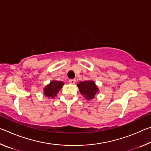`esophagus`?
<instances>
[{"instance_id":"34e87169","label":"esophagus","mask_w":151,"mask_h":151,"mask_svg":"<svg viewBox=\"0 0 151 151\" xmlns=\"http://www.w3.org/2000/svg\"><path fill=\"white\" fill-rule=\"evenodd\" d=\"M68 83L71 84V85H74V84H75L76 83V80L75 79H70V80L68 81Z\"/></svg>"}]
</instances>
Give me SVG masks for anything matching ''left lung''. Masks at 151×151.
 <instances>
[{
	"mask_svg": "<svg viewBox=\"0 0 151 151\" xmlns=\"http://www.w3.org/2000/svg\"><path fill=\"white\" fill-rule=\"evenodd\" d=\"M79 91L87 100H91L99 93V88L93 81H85L79 82L77 84Z\"/></svg>",
	"mask_w": 151,
	"mask_h": 151,
	"instance_id": "obj_1",
	"label": "left lung"
}]
</instances>
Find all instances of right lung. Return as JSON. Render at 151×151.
<instances>
[{
  "instance_id": "add662e5",
  "label": "right lung",
  "mask_w": 151,
  "mask_h": 151,
  "mask_svg": "<svg viewBox=\"0 0 151 151\" xmlns=\"http://www.w3.org/2000/svg\"><path fill=\"white\" fill-rule=\"evenodd\" d=\"M64 85L62 81H52L44 88V94L47 97L54 98Z\"/></svg>"
}]
</instances>
